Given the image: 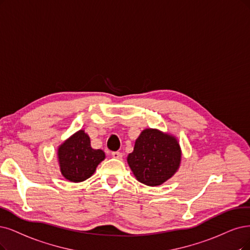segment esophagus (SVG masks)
<instances>
[{
    "mask_svg": "<svg viewBox=\"0 0 250 250\" xmlns=\"http://www.w3.org/2000/svg\"><path fill=\"white\" fill-rule=\"evenodd\" d=\"M111 155H112L114 159H117V160H120L123 158V153L119 152V151H113L112 153H111Z\"/></svg>",
    "mask_w": 250,
    "mask_h": 250,
    "instance_id": "esophagus-1",
    "label": "esophagus"
}]
</instances>
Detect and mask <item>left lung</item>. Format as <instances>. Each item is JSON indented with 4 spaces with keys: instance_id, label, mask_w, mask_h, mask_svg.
Instances as JSON below:
<instances>
[{
    "instance_id": "left-lung-1",
    "label": "left lung",
    "mask_w": 250,
    "mask_h": 250,
    "mask_svg": "<svg viewBox=\"0 0 250 250\" xmlns=\"http://www.w3.org/2000/svg\"><path fill=\"white\" fill-rule=\"evenodd\" d=\"M180 147L174 137L146 128L136 140L127 163L136 178L146 186H161L177 171Z\"/></svg>"
}]
</instances>
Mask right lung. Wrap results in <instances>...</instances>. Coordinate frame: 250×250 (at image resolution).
I'll use <instances>...</instances> for the list:
<instances>
[{
	"instance_id": "1",
	"label": "right lung",
	"mask_w": 250,
	"mask_h": 250,
	"mask_svg": "<svg viewBox=\"0 0 250 250\" xmlns=\"http://www.w3.org/2000/svg\"><path fill=\"white\" fill-rule=\"evenodd\" d=\"M59 161L63 177L72 182H81L89 178L97 166L105 159L101 149H92L89 137L79 131L62 144L59 148Z\"/></svg>"
}]
</instances>
